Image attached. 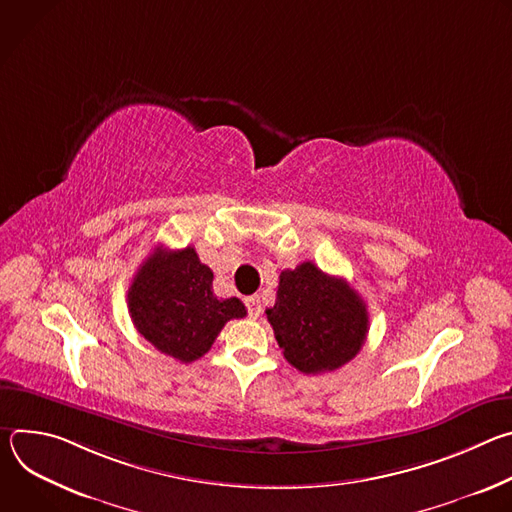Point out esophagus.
Masks as SVG:
<instances>
[{"label": "esophagus", "instance_id": "obj_1", "mask_svg": "<svg viewBox=\"0 0 512 512\" xmlns=\"http://www.w3.org/2000/svg\"><path fill=\"white\" fill-rule=\"evenodd\" d=\"M245 306H247V312H249L251 318H257V316L261 314V300H259V298H255V296L247 298V300H245Z\"/></svg>", "mask_w": 512, "mask_h": 512}]
</instances>
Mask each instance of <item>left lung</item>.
I'll list each match as a JSON object with an SVG mask.
<instances>
[{"label":"left lung","instance_id":"1","mask_svg":"<svg viewBox=\"0 0 512 512\" xmlns=\"http://www.w3.org/2000/svg\"><path fill=\"white\" fill-rule=\"evenodd\" d=\"M265 314L285 360L306 375L344 367L369 332L364 300L346 279L324 273L312 261L281 271L275 306Z\"/></svg>","mask_w":512,"mask_h":512}]
</instances>
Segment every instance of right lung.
<instances>
[{"instance_id":"1","label":"right lung","mask_w":512,"mask_h":512,"mask_svg":"<svg viewBox=\"0 0 512 512\" xmlns=\"http://www.w3.org/2000/svg\"><path fill=\"white\" fill-rule=\"evenodd\" d=\"M212 277L194 247H158L139 265L127 291L137 332L180 362L204 356L229 320L247 316L239 298L214 296Z\"/></svg>"}]
</instances>
